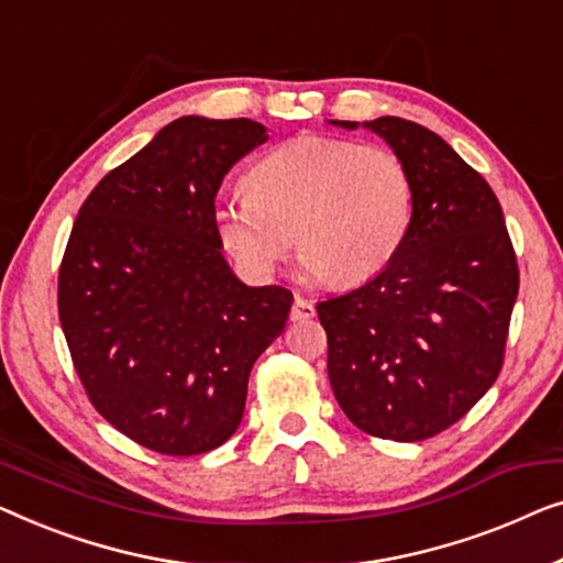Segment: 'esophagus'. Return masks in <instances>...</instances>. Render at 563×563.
I'll return each instance as SVG.
<instances>
[{"label": "esophagus", "instance_id": "34e87169", "mask_svg": "<svg viewBox=\"0 0 563 563\" xmlns=\"http://www.w3.org/2000/svg\"><path fill=\"white\" fill-rule=\"evenodd\" d=\"M316 308L308 298L303 296H296V300H292V308H290V319L292 321H306V319H313Z\"/></svg>", "mask_w": 563, "mask_h": 563}]
</instances>
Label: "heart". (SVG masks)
I'll use <instances>...</instances> for the list:
<instances>
[{"instance_id":"b5f03b06","label":"heart","mask_w":563,"mask_h":563,"mask_svg":"<svg viewBox=\"0 0 563 563\" xmlns=\"http://www.w3.org/2000/svg\"><path fill=\"white\" fill-rule=\"evenodd\" d=\"M250 194L221 201L217 234L252 278H271L296 242L308 275L354 285L385 271L408 240L416 184L398 153L300 134L252 165Z\"/></svg>"}]
</instances>
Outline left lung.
<instances>
[{"mask_svg": "<svg viewBox=\"0 0 563 563\" xmlns=\"http://www.w3.org/2000/svg\"><path fill=\"white\" fill-rule=\"evenodd\" d=\"M375 132L416 184L408 240L385 271L316 303L329 379L364 433L423 441L456 423L500 375L518 263L493 188L426 126L379 117Z\"/></svg>", "mask_w": 563, "mask_h": 563, "instance_id": "1", "label": "left lung"}]
</instances>
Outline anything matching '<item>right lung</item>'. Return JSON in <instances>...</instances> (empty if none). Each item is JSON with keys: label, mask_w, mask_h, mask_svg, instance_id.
<instances>
[{"label": "right lung", "mask_w": 563, "mask_h": 563, "mask_svg": "<svg viewBox=\"0 0 563 563\" xmlns=\"http://www.w3.org/2000/svg\"><path fill=\"white\" fill-rule=\"evenodd\" d=\"M252 120L180 117L84 201L58 275V313L93 408L140 446L194 456L242 421L255 360L292 292L244 285L221 255L213 199L263 145Z\"/></svg>", "instance_id": "right-lung-1"}]
</instances>
